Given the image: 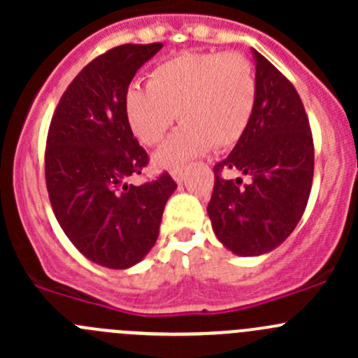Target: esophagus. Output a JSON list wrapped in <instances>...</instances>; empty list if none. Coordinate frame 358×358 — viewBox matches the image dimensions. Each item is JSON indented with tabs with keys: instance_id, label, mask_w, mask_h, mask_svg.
<instances>
[{
	"instance_id": "obj_1",
	"label": "esophagus",
	"mask_w": 358,
	"mask_h": 358,
	"mask_svg": "<svg viewBox=\"0 0 358 358\" xmlns=\"http://www.w3.org/2000/svg\"><path fill=\"white\" fill-rule=\"evenodd\" d=\"M171 176L175 178L176 183H183L185 182V171H183L182 168H175L171 171Z\"/></svg>"
}]
</instances>
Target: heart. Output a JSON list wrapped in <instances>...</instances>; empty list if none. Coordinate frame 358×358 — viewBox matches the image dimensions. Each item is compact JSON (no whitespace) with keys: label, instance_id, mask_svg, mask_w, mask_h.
Returning <instances> with one entry per match:
<instances>
[{"label":"heart","instance_id":"1","mask_svg":"<svg viewBox=\"0 0 358 358\" xmlns=\"http://www.w3.org/2000/svg\"><path fill=\"white\" fill-rule=\"evenodd\" d=\"M147 85L126 90V119L140 142L157 145L178 114L182 126L157 154L159 164L173 169L211 145H236L258 99L255 67L239 52L169 57L152 69Z\"/></svg>","mask_w":358,"mask_h":358}]
</instances>
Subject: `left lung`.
I'll list each match as a JSON object with an SVG mask.
<instances>
[{
    "label": "left lung",
    "mask_w": 358,
    "mask_h": 358,
    "mask_svg": "<svg viewBox=\"0 0 358 358\" xmlns=\"http://www.w3.org/2000/svg\"><path fill=\"white\" fill-rule=\"evenodd\" d=\"M258 99L246 133L215 164L208 204L220 243L239 256H258L284 243L301 220L313 180V136L289 79L255 52ZM223 171L252 176L227 180Z\"/></svg>",
    "instance_id": "8db88e82"
}]
</instances>
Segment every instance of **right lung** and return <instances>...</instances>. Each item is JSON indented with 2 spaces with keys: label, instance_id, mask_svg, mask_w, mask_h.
<instances>
[{
  "label": "right lung",
  "instance_id": "right-lung-1",
  "mask_svg": "<svg viewBox=\"0 0 358 358\" xmlns=\"http://www.w3.org/2000/svg\"><path fill=\"white\" fill-rule=\"evenodd\" d=\"M162 43L121 45L93 59L60 96L46 136L45 176L60 227L79 252L107 268H129L156 244L176 182L168 171L142 185L149 154L133 136L124 95Z\"/></svg>",
  "mask_w": 358,
  "mask_h": 358
}]
</instances>
